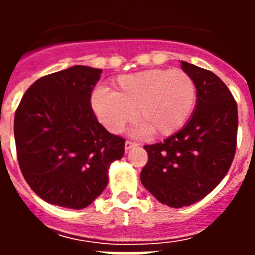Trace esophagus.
<instances>
[{
  "mask_svg": "<svg viewBox=\"0 0 255 255\" xmlns=\"http://www.w3.org/2000/svg\"><path fill=\"white\" fill-rule=\"evenodd\" d=\"M134 147H136V144L135 143H132V141H130V140L125 141V150H129Z\"/></svg>",
  "mask_w": 255,
  "mask_h": 255,
  "instance_id": "obj_1",
  "label": "esophagus"
}]
</instances>
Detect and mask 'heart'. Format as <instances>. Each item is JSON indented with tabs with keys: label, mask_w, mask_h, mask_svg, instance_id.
Masks as SVG:
<instances>
[{
	"label": "heart",
	"mask_w": 255,
	"mask_h": 255,
	"mask_svg": "<svg viewBox=\"0 0 255 255\" xmlns=\"http://www.w3.org/2000/svg\"><path fill=\"white\" fill-rule=\"evenodd\" d=\"M197 102V85L184 70L150 69L119 76L114 92L96 88L91 107L110 132L119 134L134 120L135 132L170 136L189 120Z\"/></svg>",
	"instance_id": "heart-1"
}]
</instances>
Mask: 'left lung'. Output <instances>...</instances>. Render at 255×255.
<instances>
[{
  "instance_id": "8db88e82",
  "label": "left lung",
  "mask_w": 255,
  "mask_h": 255,
  "mask_svg": "<svg viewBox=\"0 0 255 255\" xmlns=\"http://www.w3.org/2000/svg\"><path fill=\"white\" fill-rule=\"evenodd\" d=\"M197 85L191 117L162 143L144 145L148 162L140 181L159 203L182 208L208 195L233 163L238 107L233 94L212 71L181 61Z\"/></svg>"
}]
</instances>
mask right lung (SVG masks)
I'll list each match as a JSON object with an SVG mask.
<instances>
[{"label": "right lung", "mask_w": 255, "mask_h": 255, "mask_svg": "<svg viewBox=\"0 0 255 255\" xmlns=\"http://www.w3.org/2000/svg\"><path fill=\"white\" fill-rule=\"evenodd\" d=\"M102 70L76 66L38 79L15 112L13 135L22 176L47 203L70 209L92 204L123 158L125 140L108 132L91 107Z\"/></svg>", "instance_id": "obj_1"}]
</instances>
